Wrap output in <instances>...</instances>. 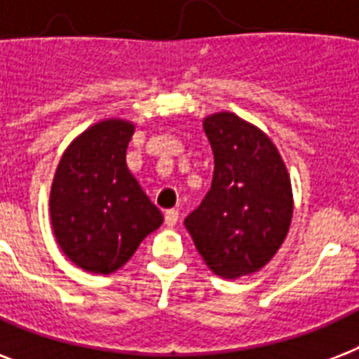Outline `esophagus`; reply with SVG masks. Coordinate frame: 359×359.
<instances>
[{"label":"esophagus","instance_id":"esophagus-1","mask_svg":"<svg viewBox=\"0 0 359 359\" xmlns=\"http://www.w3.org/2000/svg\"><path fill=\"white\" fill-rule=\"evenodd\" d=\"M177 222H179V210H177V208H169V210H165V224H168L169 227H173Z\"/></svg>","mask_w":359,"mask_h":359}]
</instances>
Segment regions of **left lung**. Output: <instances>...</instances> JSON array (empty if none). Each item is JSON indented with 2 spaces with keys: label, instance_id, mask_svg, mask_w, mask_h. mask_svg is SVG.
Wrapping results in <instances>:
<instances>
[{
  "label": "left lung",
  "instance_id": "left-lung-1",
  "mask_svg": "<svg viewBox=\"0 0 359 359\" xmlns=\"http://www.w3.org/2000/svg\"><path fill=\"white\" fill-rule=\"evenodd\" d=\"M214 152L210 190L184 225L208 268L235 279L261 270L289 233L290 179L266 134L235 114L203 123Z\"/></svg>",
  "mask_w": 359,
  "mask_h": 359
}]
</instances>
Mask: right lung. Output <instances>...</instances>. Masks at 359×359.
Masks as SVG:
<instances>
[{"instance_id": "add662e5", "label": "right lung", "mask_w": 359, "mask_h": 359, "mask_svg": "<svg viewBox=\"0 0 359 359\" xmlns=\"http://www.w3.org/2000/svg\"><path fill=\"white\" fill-rule=\"evenodd\" d=\"M134 124L102 121L76 137L53 177L50 216L65 255L95 273H111L163 222L126 168Z\"/></svg>"}]
</instances>
